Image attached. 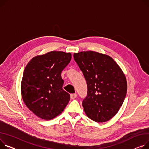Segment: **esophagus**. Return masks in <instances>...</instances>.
Here are the masks:
<instances>
[{
	"instance_id": "obj_1",
	"label": "esophagus",
	"mask_w": 149,
	"mask_h": 149,
	"mask_svg": "<svg viewBox=\"0 0 149 149\" xmlns=\"http://www.w3.org/2000/svg\"><path fill=\"white\" fill-rule=\"evenodd\" d=\"M77 96V93H72L71 94V98L72 100H74L75 98H76Z\"/></svg>"
}]
</instances>
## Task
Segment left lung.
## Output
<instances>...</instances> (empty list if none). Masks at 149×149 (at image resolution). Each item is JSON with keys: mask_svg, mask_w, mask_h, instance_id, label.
I'll use <instances>...</instances> for the list:
<instances>
[{"mask_svg": "<svg viewBox=\"0 0 149 149\" xmlns=\"http://www.w3.org/2000/svg\"><path fill=\"white\" fill-rule=\"evenodd\" d=\"M87 85L82 105L92 120L105 122L119 110L127 92V81L121 68L108 55L88 51L74 54Z\"/></svg>", "mask_w": 149, "mask_h": 149, "instance_id": "obj_1", "label": "left lung"}]
</instances>
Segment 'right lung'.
Segmentation results:
<instances>
[{
    "instance_id": "obj_1",
    "label": "right lung",
    "mask_w": 149,
    "mask_h": 149,
    "mask_svg": "<svg viewBox=\"0 0 149 149\" xmlns=\"http://www.w3.org/2000/svg\"><path fill=\"white\" fill-rule=\"evenodd\" d=\"M71 60V53L50 52L32 58L24 69L23 100L42 119L51 120L60 114L70 100V95L62 88L61 73Z\"/></svg>"
}]
</instances>
